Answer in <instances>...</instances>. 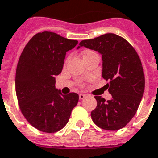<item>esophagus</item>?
<instances>
[{
  "instance_id": "obj_1",
  "label": "esophagus",
  "mask_w": 158,
  "mask_h": 158,
  "mask_svg": "<svg viewBox=\"0 0 158 158\" xmlns=\"http://www.w3.org/2000/svg\"><path fill=\"white\" fill-rule=\"evenodd\" d=\"M79 100H83V99H85V97H86V94H79Z\"/></svg>"
}]
</instances>
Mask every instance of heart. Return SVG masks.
<instances>
[{
    "instance_id": "1",
    "label": "heart",
    "mask_w": 158,
    "mask_h": 158,
    "mask_svg": "<svg viewBox=\"0 0 158 158\" xmlns=\"http://www.w3.org/2000/svg\"><path fill=\"white\" fill-rule=\"evenodd\" d=\"M92 51H90V50H85V52H84V57H86L87 55H89V54H90V53H92Z\"/></svg>"
}]
</instances>
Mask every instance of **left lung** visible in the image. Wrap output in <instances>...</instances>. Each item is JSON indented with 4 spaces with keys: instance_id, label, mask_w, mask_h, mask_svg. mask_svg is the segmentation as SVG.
Returning <instances> with one entry per match:
<instances>
[{
    "instance_id": "left-lung-1",
    "label": "left lung",
    "mask_w": 158,
    "mask_h": 158,
    "mask_svg": "<svg viewBox=\"0 0 158 158\" xmlns=\"http://www.w3.org/2000/svg\"><path fill=\"white\" fill-rule=\"evenodd\" d=\"M79 46L102 54V77L110 81L106 86L112 95L107 101L94 96L97 106L91 111L92 120L101 129L123 128L137 111L144 93V71L137 52L125 38L114 33L83 40Z\"/></svg>"
}]
</instances>
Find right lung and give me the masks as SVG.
Listing matches in <instances>:
<instances>
[{"label":"right lung","mask_w":158,"mask_h":158,"mask_svg":"<svg viewBox=\"0 0 158 158\" xmlns=\"http://www.w3.org/2000/svg\"><path fill=\"white\" fill-rule=\"evenodd\" d=\"M77 44V40L43 31L31 37L20 56L15 80L18 105L26 120L43 132L64 128L78 104L79 94H62L55 88L66 52Z\"/></svg>","instance_id":"add662e5"}]
</instances>
